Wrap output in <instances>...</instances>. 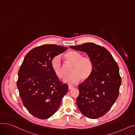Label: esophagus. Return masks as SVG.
<instances>
[{
  "label": "esophagus",
  "instance_id": "esophagus-1",
  "mask_svg": "<svg viewBox=\"0 0 135 135\" xmlns=\"http://www.w3.org/2000/svg\"><path fill=\"white\" fill-rule=\"evenodd\" d=\"M73 88V86H69V87H68V89H69V90H71V89H72Z\"/></svg>",
  "mask_w": 135,
  "mask_h": 135
}]
</instances>
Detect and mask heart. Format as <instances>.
Instances as JSON below:
<instances>
[{
	"mask_svg": "<svg viewBox=\"0 0 135 135\" xmlns=\"http://www.w3.org/2000/svg\"><path fill=\"white\" fill-rule=\"evenodd\" d=\"M64 56L68 62L73 64L71 70V74L64 79V83L74 85L78 83L81 78L86 80L90 77L93 70V63L89 57H83L82 54L75 51L67 52ZM51 67L59 78H63L65 77L61 59L59 55L52 59Z\"/></svg>",
	"mask_w": 135,
	"mask_h": 135,
	"instance_id": "heart-1",
	"label": "heart"
}]
</instances>
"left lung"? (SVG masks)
<instances>
[{
    "mask_svg": "<svg viewBox=\"0 0 135 135\" xmlns=\"http://www.w3.org/2000/svg\"><path fill=\"white\" fill-rule=\"evenodd\" d=\"M70 48L86 53L93 63L91 75L78 85L77 105L86 117H102L112 107L119 95L122 80L117 63L105 47L94 43Z\"/></svg>",
    "mask_w": 135,
    "mask_h": 135,
    "instance_id": "left-lung-1",
    "label": "left lung"
}]
</instances>
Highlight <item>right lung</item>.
<instances>
[{"label":"right lung","mask_w":135,"mask_h":135,"mask_svg":"<svg viewBox=\"0 0 135 135\" xmlns=\"http://www.w3.org/2000/svg\"><path fill=\"white\" fill-rule=\"evenodd\" d=\"M67 48L44 45L29 51L18 73L17 86L23 104L29 112L41 119L51 117L59 108L68 85L59 80L51 61Z\"/></svg>","instance_id":"add662e5"}]
</instances>
